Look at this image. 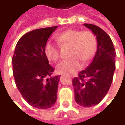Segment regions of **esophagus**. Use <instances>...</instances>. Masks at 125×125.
I'll list each match as a JSON object with an SVG mask.
<instances>
[{"label":"esophagus","instance_id":"esophagus-1","mask_svg":"<svg viewBox=\"0 0 125 125\" xmlns=\"http://www.w3.org/2000/svg\"><path fill=\"white\" fill-rule=\"evenodd\" d=\"M66 75H68V76H72V75H70V74H66Z\"/></svg>","mask_w":125,"mask_h":125}]
</instances>
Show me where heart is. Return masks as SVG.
Segmentation results:
<instances>
[{"instance_id": "obj_1", "label": "heart", "mask_w": 125, "mask_h": 125, "mask_svg": "<svg viewBox=\"0 0 125 125\" xmlns=\"http://www.w3.org/2000/svg\"><path fill=\"white\" fill-rule=\"evenodd\" d=\"M55 40L60 46H70L69 57L57 65L60 73H74L80 70L85 63L92 60L96 53L97 41L94 33L90 31H81L69 29L55 36ZM47 58L55 62L60 58L59 47L57 44L47 42L45 47Z\"/></svg>"}]
</instances>
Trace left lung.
<instances>
[{"label": "left lung", "instance_id": "8db88e82", "mask_svg": "<svg viewBox=\"0 0 125 125\" xmlns=\"http://www.w3.org/2000/svg\"><path fill=\"white\" fill-rule=\"evenodd\" d=\"M84 25L96 36L97 51L90 65L72 80V84L77 104L90 107L101 102L108 92L115 70L116 52L104 31L92 24Z\"/></svg>", "mask_w": 125, "mask_h": 125}]
</instances>
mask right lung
<instances>
[{
    "mask_svg": "<svg viewBox=\"0 0 125 125\" xmlns=\"http://www.w3.org/2000/svg\"><path fill=\"white\" fill-rule=\"evenodd\" d=\"M57 26L35 29L22 36L17 43L12 59L15 84L23 98L40 109L55 104L60 76H51L54 68L45 53L48 39Z\"/></svg>",
    "mask_w": 125,
    "mask_h": 125,
    "instance_id": "add662e5",
    "label": "right lung"
}]
</instances>
